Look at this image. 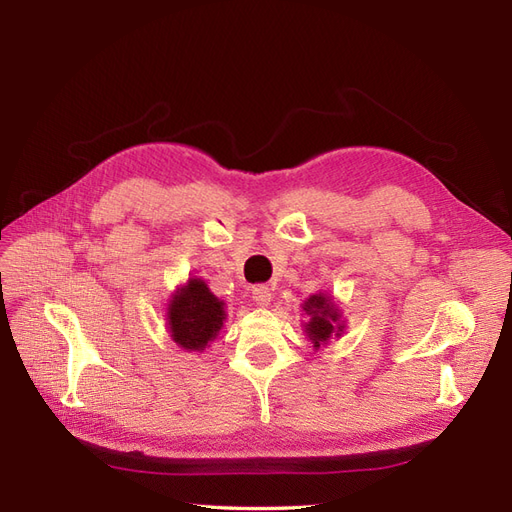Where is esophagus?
Returning <instances> with one entry per match:
<instances>
[{"instance_id": "34e87169", "label": "esophagus", "mask_w": 512, "mask_h": 512, "mask_svg": "<svg viewBox=\"0 0 512 512\" xmlns=\"http://www.w3.org/2000/svg\"><path fill=\"white\" fill-rule=\"evenodd\" d=\"M252 299L258 303V305H269L271 303V299H273V294H271V288L269 286H265V284H258V286H254L252 288Z\"/></svg>"}]
</instances>
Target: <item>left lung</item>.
Instances as JSON below:
<instances>
[{
  "instance_id": "8db88e82",
  "label": "left lung",
  "mask_w": 512,
  "mask_h": 512,
  "mask_svg": "<svg viewBox=\"0 0 512 512\" xmlns=\"http://www.w3.org/2000/svg\"><path fill=\"white\" fill-rule=\"evenodd\" d=\"M303 309L309 316H312V320H309V324H307L309 339H312L314 348H320V344L327 342L331 333L335 331V327H333V322L337 320L335 307L331 305L329 299H324L322 294H314L312 299H307ZM337 331H342V327H337ZM335 335H339V333H335Z\"/></svg>"
}]
</instances>
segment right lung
<instances>
[{
  "label": "right lung",
  "mask_w": 512,
  "mask_h": 512,
  "mask_svg": "<svg viewBox=\"0 0 512 512\" xmlns=\"http://www.w3.org/2000/svg\"><path fill=\"white\" fill-rule=\"evenodd\" d=\"M224 316V303L200 280H190L168 305L170 333L183 350H203L222 329Z\"/></svg>",
  "instance_id": "right-lung-1"
}]
</instances>
